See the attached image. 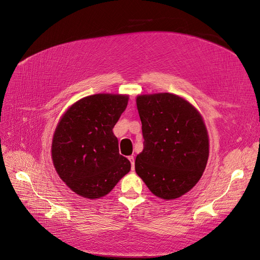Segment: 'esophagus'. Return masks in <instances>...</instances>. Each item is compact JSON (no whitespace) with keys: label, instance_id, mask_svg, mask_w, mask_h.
<instances>
[{"label":"esophagus","instance_id":"obj_1","mask_svg":"<svg viewBox=\"0 0 260 260\" xmlns=\"http://www.w3.org/2000/svg\"><path fill=\"white\" fill-rule=\"evenodd\" d=\"M128 158H129L130 162H131V168H132V170H133V169H135V157H133V156H129Z\"/></svg>","mask_w":260,"mask_h":260}]
</instances>
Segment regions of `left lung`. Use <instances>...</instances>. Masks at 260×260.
Listing matches in <instances>:
<instances>
[{
  "label": "left lung",
  "instance_id": "1",
  "mask_svg": "<svg viewBox=\"0 0 260 260\" xmlns=\"http://www.w3.org/2000/svg\"><path fill=\"white\" fill-rule=\"evenodd\" d=\"M143 151L136 171L154 195L164 200L182 196L199 182L206 168L209 141L201 114L171 93L139 95Z\"/></svg>",
  "mask_w": 260,
  "mask_h": 260
}]
</instances>
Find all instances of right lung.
<instances>
[{"instance_id":"right-lung-1","label":"right lung","mask_w":260,"mask_h":260,"mask_svg":"<svg viewBox=\"0 0 260 260\" xmlns=\"http://www.w3.org/2000/svg\"><path fill=\"white\" fill-rule=\"evenodd\" d=\"M128 95L94 94L70 106L54 132L52 159L59 178L83 198L100 199L130 171L113 128Z\"/></svg>"}]
</instances>
